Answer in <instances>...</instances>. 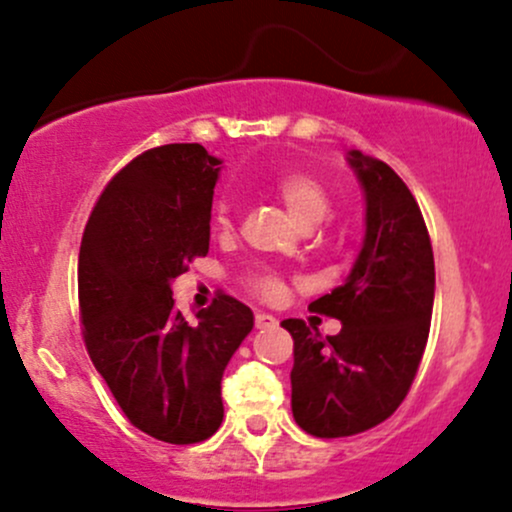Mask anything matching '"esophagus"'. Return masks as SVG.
I'll list each match as a JSON object with an SVG mask.
<instances>
[{
    "instance_id": "1",
    "label": "esophagus",
    "mask_w": 512,
    "mask_h": 512,
    "mask_svg": "<svg viewBox=\"0 0 512 512\" xmlns=\"http://www.w3.org/2000/svg\"><path fill=\"white\" fill-rule=\"evenodd\" d=\"M254 324H256V329H273V327H278V320L273 315H268V312H256Z\"/></svg>"
}]
</instances>
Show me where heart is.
<instances>
[{"instance_id":"1","label":"heart","mask_w":512,"mask_h":512,"mask_svg":"<svg viewBox=\"0 0 512 512\" xmlns=\"http://www.w3.org/2000/svg\"><path fill=\"white\" fill-rule=\"evenodd\" d=\"M271 190L288 207V212L305 227L322 222L329 214V207H332V197H329L322 180L317 175L307 173V170H285V173H280L273 180ZM212 224L219 234H229L234 229L232 207H229L227 200L214 202ZM241 285L261 300H276L285 290L283 276L273 271V268L263 266L249 268L246 273H241Z\"/></svg>"}]
</instances>
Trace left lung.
I'll return each instance as SVG.
<instances>
[{"label": "left lung", "mask_w": 512, "mask_h": 512, "mask_svg": "<svg viewBox=\"0 0 512 512\" xmlns=\"http://www.w3.org/2000/svg\"><path fill=\"white\" fill-rule=\"evenodd\" d=\"M366 195V239L349 278L310 302L342 322L322 339L302 320L293 337V417L312 437L337 439L388 420L417 376L434 302V256L417 200L388 163L349 153Z\"/></svg>", "instance_id": "1"}]
</instances>
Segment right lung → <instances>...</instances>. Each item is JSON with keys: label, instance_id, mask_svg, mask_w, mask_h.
<instances>
[{"label": "right lung", "instance_id": "right-lung-1", "mask_svg": "<svg viewBox=\"0 0 512 512\" xmlns=\"http://www.w3.org/2000/svg\"><path fill=\"white\" fill-rule=\"evenodd\" d=\"M219 161L200 144L148 148L114 175L82 234L78 300L87 354L136 430L205 442L224 417L222 373L254 312L217 293L188 322L170 280L207 256Z\"/></svg>", "mask_w": 512, "mask_h": 512}]
</instances>
